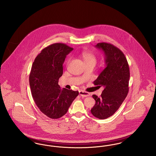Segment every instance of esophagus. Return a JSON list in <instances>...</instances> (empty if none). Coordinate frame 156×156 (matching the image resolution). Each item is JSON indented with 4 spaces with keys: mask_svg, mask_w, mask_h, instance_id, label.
Listing matches in <instances>:
<instances>
[{
    "mask_svg": "<svg viewBox=\"0 0 156 156\" xmlns=\"http://www.w3.org/2000/svg\"><path fill=\"white\" fill-rule=\"evenodd\" d=\"M79 94L82 97H87L90 96V93L88 92H86V91H84V90H81L79 91Z\"/></svg>",
    "mask_w": 156,
    "mask_h": 156,
    "instance_id": "1",
    "label": "esophagus"
}]
</instances>
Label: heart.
Wrapping results in <instances>:
<instances>
[{"label":"heart","instance_id":"b5f03b06","mask_svg":"<svg viewBox=\"0 0 156 156\" xmlns=\"http://www.w3.org/2000/svg\"><path fill=\"white\" fill-rule=\"evenodd\" d=\"M82 56L86 64L90 63V62H93V63L95 64L97 62L96 56L92 52L84 51V52H82ZM69 61H70V59H68V62Z\"/></svg>","mask_w":156,"mask_h":156}]
</instances>
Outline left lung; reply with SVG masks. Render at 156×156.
<instances>
[{
	"label": "left lung",
	"instance_id": "obj_1",
	"mask_svg": "<svg viewBox=\"0 0 156 156\" xmlns=\"http://www.w3.org/2000/svg\"><path fill=\"white\" fill-rule=\"evenodd\" d=\"M95 46L104 51L106 67L94 81L104 89L100 98L92 95L96 103L90 112L95 118L107 119L118 110L127 95L130 70L125 55L118 47L107 43Z\"/></svg>",
	"mask_w": 156,
	"mask_h": 156
}]
</instances>
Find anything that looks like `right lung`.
Returning <instances> with one entry per match:
<instances>
[{"label": "right lung", "mask_w": 156, "mask_h": 156, "mask_svg": "<svg viewBox=\"0 0 156 156\" xmlns=\"http://www.w3.org/2000/svg\"><path fill=\"white\" fill-rule=\"evenodd\" d=\"M73 50L64 43L50 45L37 55L31 67L29 83L32 97L40 111L51 119L66 114L79 94L78 90L61 89L58 85L63 63Z\"/></svg>", "instance_id": "1"}]
</instances>
